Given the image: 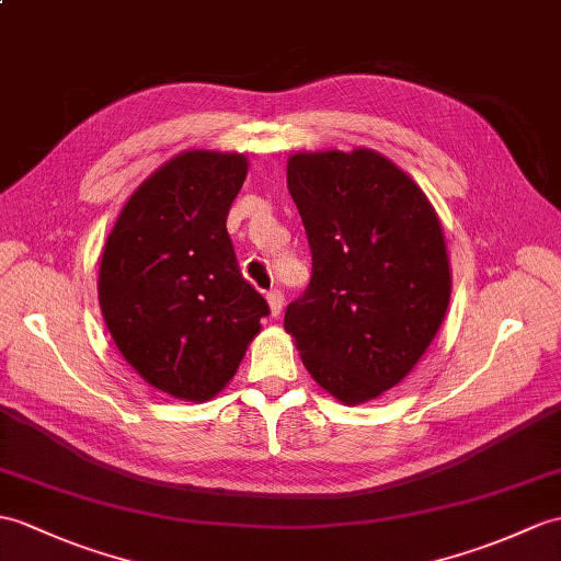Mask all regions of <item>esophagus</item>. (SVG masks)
Instances as JSON below:
<instances>
[{"label":"esophagus","instance_id":"esophagus-1","mask_svg":"<svg viewBox=\"0 0 561 561\" xmlns=\"http://www.w3.org/2000/svg\"><path fill=\"white\" fill-rule=\"evenodd\" d=\"M267 304H270L272 316H279L282 308H284V294H282V289H272V291H267Z\"/></svg>","mask_w":561,"mask_h":561}]
</instances>
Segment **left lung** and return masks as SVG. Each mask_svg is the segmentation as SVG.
I'll return each instance as SVG.
<instances>
[{"mask_svg": "<svg viewBox=\"0 0 561 561\" xmlns=\"http://www.w3.org/2000/svg\"><path fill=\"white\" fill-rule=\"evenodd\" d=\"M286 184L312 272L284 330L322 389L370 401L413 370L445 320L451 275L439 219L407 172L366 148L298 152Z\"/></svg>", "mask_w": 561, "mask_h": 561, "instance_id": "left-lung-1", "label": "left lung"}]
</instances>
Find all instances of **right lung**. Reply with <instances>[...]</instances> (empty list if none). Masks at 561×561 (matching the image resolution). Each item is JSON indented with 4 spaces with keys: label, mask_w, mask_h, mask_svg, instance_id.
<instances>
[{
    "label": "right lung",
    "mask_w": 561,
    "mask_h": 561,
    "mask_svg": "<svg viewBox=\"0 0 561 561\" xmlns=\"http://www.w3.org/2000/svg\"><path fill=\"white\" fill-rule=\"evenodd\" d=\"M245 172L243 154L181 152L142 181L104 243L98 294L112 340L176 399L221 392L270 316L227 231Z\"/></svg>",
    "instance_id": "1"
}]
</instances>
